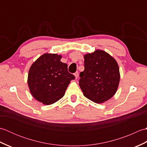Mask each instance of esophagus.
<instances>
[{"label":"esophagus","instance_id":"1","mask_svg":"<svg viewBox=\"0 0 147 147\" xmlns=\"http://www.w3.org/2000/svg\"><path fill=\"white\" fill-rule=\"evenodd\" d=\"M74 76H75V78H76V79H77L78 78V72H76L75 73H74Z\"/></svg>","mask_w":147,"mask_h":147}]
</instances>
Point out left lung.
<instances>
[{
    "label": "left lung",
    "mask_w": 147,
    "mask_h": 147,
    "mask_svg": "<svg viewBox=\"0 0 147 147\" xmlns=\"http://www.w3.org/2000/svg\"><path fill=\"white\" fill-rule=\"evenodd\" d=\"M85 70L80 74L79 85L84 96L96 104L113 96L120 81L117 61L108 53L96 50L84 55Z\"/></svg>",
    "instance_id": "left-lung-1"
}]
</instances>
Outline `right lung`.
Wrapping results in <instances>:
<instances>
[{
	"label": "right lung",
	"instance_id": "add662e5",
	"mask_svg": "<svg viewBox=\"0 0 147 147\" xmlns=\"http://www.w3.org/2000/svg\"><path fill=\"white\" fill-rule=\"evenodd\" d=\"M62 56L43 54L33 62L28 76L30 93L36 100L51 105L64 96L69 84L75 79L67 71V65L61 62Z\"/></svg>",
	"mask_w": 147,
	"mask_h": 147
}]
</instances>
